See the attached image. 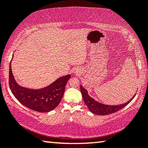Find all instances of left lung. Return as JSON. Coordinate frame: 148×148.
Listing matches in <instances>:
<instances>
[{"label": "left lung", "mask_w": 148, "mask_h": 148, "mask_svg": "<svg viewBox=\"0 0 148 148\" xmlns=\"http://www.w3.org/2000/svg\"><path fill=\"white\" fill-rule=\"evenodd\" d=\"M80 90H81L84 101L87 107H88L89 110L94 114L100 115V116L111 114L119 111V110L122 109L123 108L127 106L134 97V96L130 101L123 104L116 105V106H108V105L102 104L95 101L93 99H92L91 97L89 96L88 94H87V91L82 86H80Z\"/></svg>", "instance_id": "obj_1"}]
</instances>
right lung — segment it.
Segmentation results:
<instances>
[{"label": "right lung", "instance_id": "right-lung-1", "mask_svg": "<svg viewBox=\"0 0 148 148\" xmlns=\"http://www.w3.org/2000/svg\"><path fill=\"white\" fill-rule=\"evenodd\" d=\"M70 77L71 75L61 77L50 86L41 89H27L17 84L12 74L11 61L10 63L9 86L12 92L23 106L41 113L48 112L58 106Z\"/></svg>", "mask_w": 148, "mask_h": 148}]
</instances>
